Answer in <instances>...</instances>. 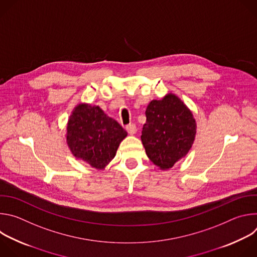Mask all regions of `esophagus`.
Instances as JSON below:
<instances>
[{
    "mask_svg": "<svg viewBox=\"0 0 257 257\" xmlns=\"http://www.w3.org/2000/svg\"><path fill=\"white\" fill-rule=\"evenodd\" d=\"M126 130L127 132L130 134V135H133L136 133L137 131V128H136V125L135 124H129L126 126Z\"/></svg>",
    "mask_w": 257,
    "mask_h": 257,
    "instance_id": "1",
    "label": "esophagus"
}]
</instances>
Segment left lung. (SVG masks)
Here are the masks:
<instances>
[{"mask_svg":"<svg viewBox=\"0 0 257 257\" xmlns=\"http://www.w3.org/2000/svg\"><path fill=\"white\" fill-rule=\"evenodd\" d=\"M146 123L141 141L151 161L170 169L191 149L196 133L195 120L188 107L175 94L152 100L145 111Z\"/></svg>","mask_w":257,"mask_h":257,"instance_id":"left-lung-1","label":"left lung"}]
</instances>
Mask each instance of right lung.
Instances as JSON below:
<instances>
[{
  "instance_id": "right-lung-1",
  "label": "right lung",
  "mask_w": 257,
  "mask_h": 257,
  "mask_svg": "<svg viewBox=\"0 0 257 257\" xmlns=\"http://www.w3.org/2000/svg\"><path fill=\"white\" fill-rule=\"evenodd\" d=\"M127 132L99 106L79 104L70 116L67 143L76 158L95 169H103L116 156Z\"/></svg>"
}]
</instances>
